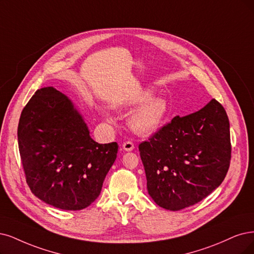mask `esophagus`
<instances>
[{
	"label": "esophagus",
	"mask_w": 254,
	"mask_h": 254,
	"mask_svg": "<svg viewBox=\"0 0 254 254\" xmlns=\"http://www.w3.org/2000/svg\"><path fill=\"white\" fill-rule=\"evenodd\" d=\"M134 147H135L134 143L130 142V141H126V142L122 143V149H124V151H126V152L133 151Z\"/></svg>",
	"instance_id": "obj_1"
}]
</instances>
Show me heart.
I'll use <instances>...</instances> for the list:
<instances>
[{
  "label": "heart",
  "mask_w": 254,
  "mask_h": 254,
  "mask_svg": "<svg viewBox=\"0 0 254 254\" xmlns=\"http://www.w3.org/2000/svg\"><path fill=\"white\" fill-rule=\"evenodd\" d=\"M154 96L151 90L143 91L128 102L129 108L137 107L128 117V127L137 135L148 136L160 128L168 115V102L164 97ZM105 116L109 115L105 113Z\"/></svg>",
  "instance_id": "b5f03b06"
}]
</instances>
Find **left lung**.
<instances>
[{"label": "left lung", "instance_id": "8db88e82", "mask_svg": "<svg viewBox=\"0 0 254 254\" xmlns=\"http://www.w3.org/2000/svg\"><path fill=\"white\" fill-rule=\"evenodd\" d=\"M148 194L157 205L180 210L202 201L221 185L228 172L229 120L220 102L176 116L148 141L139 144Z\"/></svg>", "mask_w": 254, "mask_h": 254}]
</instances>
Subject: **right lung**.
Segmentation results:
<instances>
[{"label":"right lung","instance_id":"obj_1","mask_svg":"<svg viewBox=\"0 0 254 254\" xmlns=\"http://www.w3.org/2000/svg\"><path fill=\"white\" fill-rule=\"evenodd\" d=\"M18 149L32 193L64 210L88 207L100 194L118 144H99L69 97L52 87L37 90L23 109Z\"/></svg>","mask_w":254,"mask_h":254}]
</instances>
